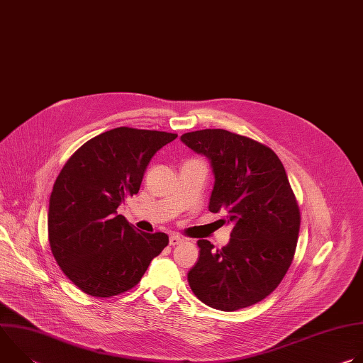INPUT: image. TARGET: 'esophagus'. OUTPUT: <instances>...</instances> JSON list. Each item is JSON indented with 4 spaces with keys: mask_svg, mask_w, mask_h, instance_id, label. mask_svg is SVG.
I'll return each instance as SVG.
<instances>
[{
    "mask_svg": "<svg viewBox=\"0 0 363 363\" xmlns=\"http://www.w3.org/2000/svg\"><path fill=\"white\" fill-rule=\"evenodd\" d=\"M182 241H184L182 237H179V235H177V234H174V235L169 237V245H178V244H181Z\"/></svg>",
    "mask_w": 363,
    "mask_h": 363,
    "instance_id": "34e87169",
    "label": "esophagus"
}]
</instances>
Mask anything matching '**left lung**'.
Masks as SVG:
<instances>
[{"label": "left lung", "mask_w": 363, "mask_h": 363, "mask_svg": "<svg viewBox=\"0 0 363 363\" xmlns=\"http://www.w3.org/2000/svg\"><path fill=\"white\" fill-rule=\"evenodd\" d=\"M181 140L210 161L216 181L208 210L224 211L233 224L221 250L198 240L199 258L188 272L194 294L223 312L262 301L287 273L300 228L281 161L266 145L224 129L184 133Z\"/></svg>", "instance_id": "8db88e82"}]
</instances>
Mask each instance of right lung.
<instances>
[{
  "label": "right lung",
  "mask_w": 363,
  "mask_h": 363,
  "mask_svg": "<svg viewBox=\"0 0 363 363\" xmlns=\"http://www.w3.org/2000/svg\"><path fill=\"white\" fill-rule=\"evenodd\" d=\"M178 135L116 128L80 146L59 174L48 205V241L57 264L82 291L111 297L135 287L168 245L165 233L138 231L119 205Z\"/></svg>",
  "instance_id": "add662e5"
}]
</instances>
